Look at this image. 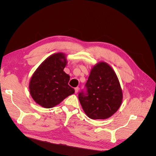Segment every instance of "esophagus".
Returning a JSON list of instances; mask_svg holds the SVG:
<instances>
[{"label": "esophagus", "instance_id": "34e87169", "mask_svg": "<svg viewBox=\"0 0 156 156\" xmlns=\"http://www.w3.org/2000/svg\"><path fill=\"white\" fill-rule=\"evenodd\" d=\"M79 87H76V88H75V94H77L78 93V92H79Z\"/></svg>", "mask_w": 156, "mask_h": 156}]
</instances>
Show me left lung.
Masks as SVG:
<instances>
[{"mask_svg": "<svg viewBox=\"0 0 156 156\" xmlns=\"http://www.w3.org/2000/svg\"><path fill=\"white\" fill-rule=\"evenodd\" d=\"M85 87V92H79V100L90 119H108L120 108L122 88L115 71L106 62H99L92 68Z\"/></svg>", "mask_w": 156, "mask_h": 156, "instance_id": "left-lung-1", "label": "left lung"}]
</instances>
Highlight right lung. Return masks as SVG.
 <instances>
[{
  "label": "right lung",
  "mask_w": 156,
  "mask_h": 156,
  "mask_svg": "<svg viewBox=\"0 0 156 156\" xmlns=\"http://www.w3.org/2000/svg\"><path fill=\"white\" fill-rule=\"evenodd\" d=\"M66 64L64 53H55L45 59L35 71L30 79L29 90L37 104L52 108L75 92L68 84L69 75L64 72Z\"/></svg>",
  "instance_id": "right-lung-1"
}]
</instances>
